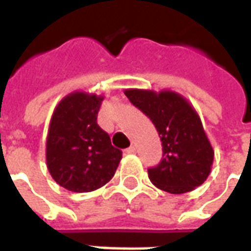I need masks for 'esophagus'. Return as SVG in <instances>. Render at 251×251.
I'll return each mask as SVG.
<instances>
[{
  "label": "esophagus",
  "mask_w": 251,
  "mask_h": 251,
  "mask_svg": "<svg viewBox=\"0 0 251 251\" xmlns=\"http://www.w3.org/2000/svg\"><path fill=\"white\" fill-rule=\"evenodd\" d=\"M125 153H127V154H133V153H136V147H129L127 149H125Z\"/></svg>",
  "instance_id": "1"
}]
</instances>
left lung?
I'll return each instance as SVG.
<instances>
[{
  "label": "left lung",
  "mask_w": 251,
  "mask_h": 251,
  "mask_svg": "<svg viewBox=\"0 0 251 251\" xmlns=\"http://www.w3.org/2000/svg\"><path fill=\"white\" fill-rule=\"evenodd\" d=\"M131 103L151 118L163 145V158L148 176L157 188L185 194L204 183L211 172L214 149L199 114L180 94L127 88Z\"/></svg>",
  "instance_id": "left-lung-1"
}]
</instances>
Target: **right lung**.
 Instances as JSON below:
<instances>
[{
    "label": "right lung",
    "mask_w": 251,
    "mask_h": 251,
    "mask_svg": "<svg viewBox=\"0 0 251 251\" xmlns=\"http://www.w3.org/2000/svg\"><path fill=\"white\" fill-rule=\"evenodd\" d=\"M103 95L74 91L57 103L46 145L52 179L72 192H91L109 183L122 152L97 124Z\"/></svg>",
    "instance_id": "right-lung-1"
}]
</instances>
